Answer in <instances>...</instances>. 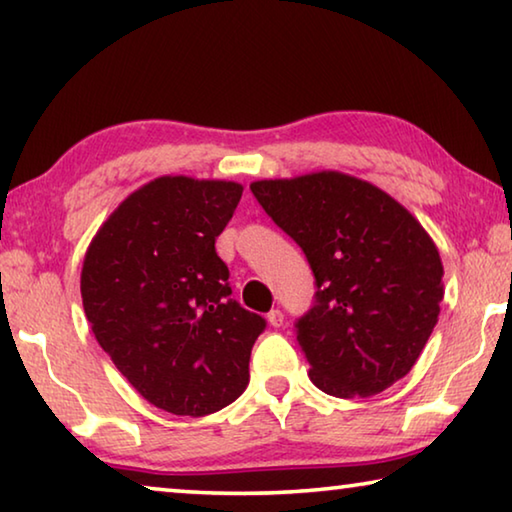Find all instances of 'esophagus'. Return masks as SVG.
Returning a JSON list of instances; mask_svg holds the SVG:
<instances>
[{
	"label": "esophagus",
	"instance_id": "obj_1",
	"mask_svg": "<svg viewBox=\"0 0 512 512\" xmlns=\"http://www.w3.org/2000/svg\"><path fill=\"white\" fill-rule=\"evenodd\" d=\"M266 318H268V323H271V327H282V323H284V314L280 309H271Z\"/></svg>",
	"mask_w": 512,
	"mask_h": 512
}]
</instances>
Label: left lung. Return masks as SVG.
Here are the masks:
<instances>
[{
  "label": "left lung",
  "instance_id": "1",
  "mask_svg": "<svg viewBox=\"0 0 512 512\" xmlns=\"http://www.w3.org/2000/svg\"><path fill=\"white\" fill-rule=\"evenodd\" d=\"M250 192L314 273V305L296 320L311 381L327 395L370 397L409 375L445 293L438 248L415 216L339 171L257 180Z\"/></svg>",
  "mask_w": 512,
  "mask_h": 512
}]
</instances>
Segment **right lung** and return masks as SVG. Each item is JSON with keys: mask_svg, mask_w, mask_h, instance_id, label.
Segmentation results:
<instances>
[{"mask_svg": "<svg viewBox=\"0 0 512 512\" xmlns=\"http://www.w3.org/2000/svg\"><path fill=\"white\" fill-rule=\"evenodd\" d=\"M244 187L162 176L121 203L85 253L83 309L103 352L144 400L207 415L244 393L266 320L232 300L214 241Z\"/></svg>", "mask_w": 512, "mask_h": 512, "instance_id": "obj_1", "label": "right lung"}]
</instances>
